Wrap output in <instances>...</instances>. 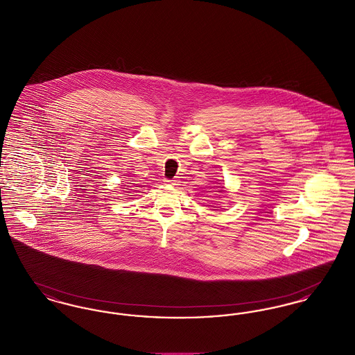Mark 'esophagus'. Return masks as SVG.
<instances>
[{"label": "esophagus", "mask_w": 355, "mask_h": 355, "mask_svg": "<svg viewBox=\"0 0 355 355\" xmlns=\"http://www.w3.org/2000/svg\"><path fill=\"white\" fill-rule=\"evenodd\" d=\"M165 182H166L168 185L178 186L180 185V182H181V181H180L178 178H173V180H165Z\"/></svg>", "instance_id": "esophagus-1"}]
</instances>
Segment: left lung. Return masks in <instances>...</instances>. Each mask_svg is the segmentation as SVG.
<instances>
[{"label": "left lung", "instance_id": "8db88e82", "mask_svg": "<svg viewBox=\"0 0 355 355\" xmlns=\"http://www.w3.org/2000/svg\"><path fill=\"white\" fill-rule=\"evenodd\" d=\"M220 191H223V187H220Z\"/></svg>", "mask_w": 355, "mask_h": 355}]
</instances>
